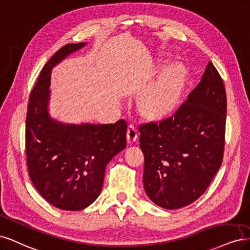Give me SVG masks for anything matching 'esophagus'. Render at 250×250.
Instances as JSON below:
<instances>
[{"instance_id":"34e87169","label":"esophagus","mask_w":250,"mask_h":250,"mask_svg":"<svg viewBox=\"0 0 250 250\" xmlns=\"http://www.w3.org/2000/svg\"><path fill=\"white\" fill-rule=\"evenodd\" d=\"M137 138H138V132H137V130H136L134 125H130L127 127V131H126L127 143L135 142L137 140Z\"/></svg>"}]
</instances>
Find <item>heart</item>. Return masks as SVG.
I'll list each match as a JSON object with an SVG mask.
<instances>
[{
	"mask_svg": "<svg viewBox=\"0 0 250 250\" xmlns=\"http://www.w3.org/2000/svg\"><path fill=\"white\" fill-rule=\"evenodd\" d=\"M186 72L182 64L167 67L156 82L141 95V108L151 117L167 115L178 106L185 84Z\"/></svg>",
	"mask_w": 250,
	"mask_h": 250,
	"instance_id": "obj_1",
	"label": "heart"
}]
</instances>
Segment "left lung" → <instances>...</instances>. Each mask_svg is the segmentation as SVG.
<instances>
[{"label":"left lung","mask_w":250,"mask_h":250,"mask_svg":"<svg viewBox=\"0 0 250 250\" xmlns=\"http://www.w3.org/2000/svg\"><path fill=\"white\" fill-rule=\"evenodd\" d=\"M225 120V88L208 62L172 116L139 125L143 187L152 203L175 210L203 195L222 163Z\"/></svg>","instance_id":"obj_1"}]
</instances>
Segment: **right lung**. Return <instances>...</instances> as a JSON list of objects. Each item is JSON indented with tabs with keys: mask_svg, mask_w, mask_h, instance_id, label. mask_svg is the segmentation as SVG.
Here are the masks:
<instances>
[{
	"mask_svg": "<svg viewBox=\"0 0 250 250\" xmlns=\"http://www.w3.org/2000/svg\"><path fill=\"white\" fill-rule=\"evenodd\" d=\"M86 42L62 46L43 66L32 90L26 119L30 179L47 203L80 211L99 197L108 163L125 148L126 123L63 124L49 114L51 72Z\"/></svg>",
	"mask_w": 250,
	"mask_h": 250,
	"instance_id": "1",
	"label": "right lung"
}]
</instances>
